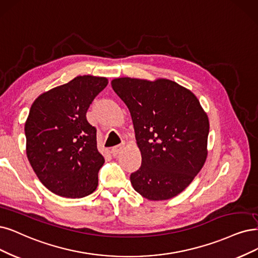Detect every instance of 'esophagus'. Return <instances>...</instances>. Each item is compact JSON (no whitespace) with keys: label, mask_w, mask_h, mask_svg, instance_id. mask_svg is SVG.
Wrapping results in <instances>:
<instances>
[{"label":"esophagus","mask_w":258,"mask_h":258,"mask_svg":"<svg viewBox=\"0 0 258 258\" xmlns=\"http://www.w3.org/2000/svg\"><path fill=\"white\" fill-rule=\"evenodd\" d=\"M123 148H124V145H119V146H117V147H113V148L111 149V154H112V156H113V157H117V156L119 155L120 152L123 150Z\"/></svg>","instance_id":"obj_1"}]
</instances>
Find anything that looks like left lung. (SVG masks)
<instances>
[{
    "instance_id": "obj_1",
    "label": "left lung",
    "mask_w": 258,
    "mask_h": 258,
    "mask_svg": "<svg viewBox=\"0 0 258 258\" xmlns=\"http://www.w3.org/2000/svg\"><path fill=\"white\" fill-rule=\"evenodd\" d=\"M112 89L126 104L142 164L131 174L136 191L151 201L169 200L203 168L209 120L194 92L167 79L118 78Z\"/></svg>"
}]
</instances>
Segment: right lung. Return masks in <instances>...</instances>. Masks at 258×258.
<instances>
[{
	"mask_svg": "<svg viewBox=\"0 0 258 258\" xmlns=\"http://www.w3.org/2000/svg\"><path fill=\"white\" fill-rule=\"evenodd\" d=\"M107 84L102 76H76L32 104L24 125L26 155L37 177L57 196L83 198L98 187L105 159L86 112Z\"/></svg>",
	"mask_w": 258,
	"mask_h": 258,
	"instance_id": "right-lung-1",
	"label": "right lung"
}]
</instances>
